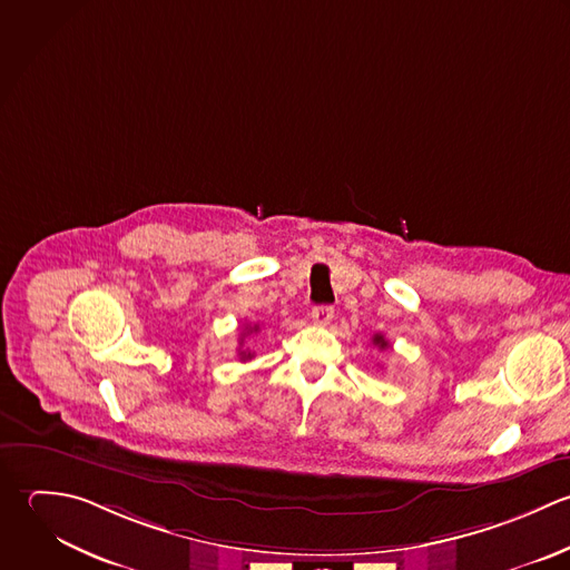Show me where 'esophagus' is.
Wrapping results in <instances>:
<instances>
[{"label": "esophagus", "instance_id": "obj_1", "mask_svg": "<svg viewBox=\"0 0 570 570\" xmlns=\"http://www.w3.org/2000/svg\"><path fill=\"white\" fill-rule=\"evenodd\" d=\"M335 317V311L331 306H315L311 311V320L317 324V326H328L331 320Z\"/></svg>", "mask_w": 570, "mask_h": 570}]
</instances>
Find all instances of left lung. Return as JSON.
I'll list each match as a JSON object with an SVG mask.
<instances>
[{
    "mask_svg": "<svg viewBox=\"0 0 570 570\" xmlns=\"http://www.w3.org/2000/svg\"><path fill=\"white\" fill-rule=\"evenodd\" d=\"M373 344H375L377 348H389V342L384 340V335H375V337H373Z\"/></svg>",
    "mask_w": 570,
    "mask_h": 570,
    "instance_id": "1",
    "label": "left lung"
}]
</instances>
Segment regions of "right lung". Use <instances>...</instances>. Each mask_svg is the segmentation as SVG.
Segmentation results:
<instances>
[{"mask_svg":"<svg viewBox=\"0 0 570 570\" xmlns=\"http://www.w3.org/2000/svg\"><path fill=\"white\" fill-rule=\"evenodd\" d=\"M253 331H257V326H253ZM253 357V353H248V351H239V360L242 362H246V360H250Z\"/></svg>","mask_w":570,"mask_h":570,"instance_id":"1","label":"right lung"}]
</instances>
